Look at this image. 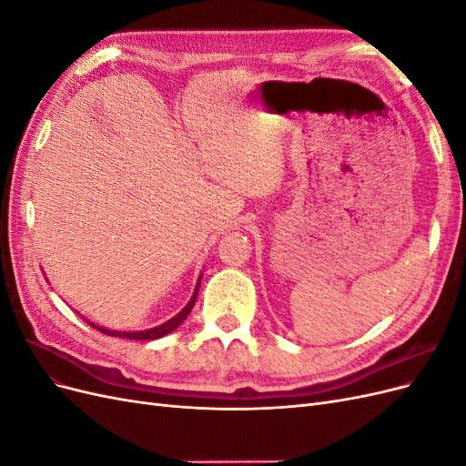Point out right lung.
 Returning a JSON list of instances; mask_svg holds the SVG:
<instances>
[{
  "mask_svg": "<svg viewBox=\"0 0 466 466\" xmlns=\"http://www.w3.org/2000/svg\"><path fill=\"white\" fill-rule=\"evenodd\" d=\"M200 279H202V276L198 278V284H196V289H194V293H192V298H190V301L187 303V307L182 309L180 313H177L173 319H168L167 322H163V324H159V327H155V329H147V330H137V332H120V330H108V329H103V327H98V324H93V322H89L87 319V322L91 324L93 329H96V330H101V332H105V334H108V336H118V338H130V340H157V338H161V336H165V334H168V332H173L175 329H178L182 322L187 320V317L190 315V311H192V307H194V303H196V298H198V288H200Z\"/></svg>",
  "mask_w": 466,
  "mask_h": 466,
  "instance_id": "right-lung-1",
  "label": "right lung"
}]
</instances>
